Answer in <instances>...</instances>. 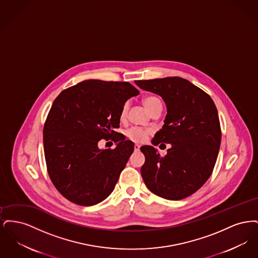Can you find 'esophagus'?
<instances>
[{
    "instance_id": "obj_1",
    "label": "esophagus",
    "mask_w": 258,
    "mask_h": 258,
    "mask_svg": "<svg viewBox=\"0 0 258 258\" xmlns=\"http://www.w3.org/2000/svg\"><path fill=\"white\" fill-rule=\"evenodd\" d=\"M139 149H140V145H139V144H135V151H139Z\"/></svg>"
}]
</instances>
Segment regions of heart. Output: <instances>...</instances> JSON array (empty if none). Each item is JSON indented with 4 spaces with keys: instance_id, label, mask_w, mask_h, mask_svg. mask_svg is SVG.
<instances>
[{
    "instance_id": "b5f03b06",
    "label": "heart",
    "mask_w": 258,
    "mask_h": 258,
    "mask_svg": "<svg viewBox=\"0 0 258 258\" xmlns=\"http://www.w3.org/2000/svg\"><path fill=\"white\" fill-rule=\"evenodd\" d=\"M143 104L145 106V108L147 109L150 113H152L153 111L156 109H161V102H160V98H157L156 96H147L143 98ZM127 109H128V103H124L122 110L120 113V118L121 120H124L126 117V113H127ZM150 135V131L145 130V128H141L138 126H132L128 130L125 131V136L134 141V142H143L148 136Z\"/></svg>"
}]
</instances>
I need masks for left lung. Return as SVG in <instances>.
Wrapping results in <instances>:
<instances>
[{
  "instance_id": "1",
  "label": "left lung",
  "mask_w": 258,
  "mask_h": 258,
  "mask_svg": "<svg viewBox=\"0 0 258 258\" xmlns=\"http://www.w3.org/2000/svg\"><path fill=\"white\" fill-rule=\"evenodd\" d=\"M135 82L163 98L167 115L153 142L171 144L164 157L152 146L140 148L143 181L158 197L184 199L206 183L217 161L221 140L217 107L207 93L182 77Z\"/></svg>"
}]
</instances>
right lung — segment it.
Wrapping results in <instances>:
<instances>
[{
  "label": "right lung",
  "mask_w": 258,
  "mask_h": 258,
  "mask_svg": "<svg viewBox=\"0 0 258 258\" xmlns=\"http://www.w3.org/2000/svg\"><path fill=\"white\" fill-rule=\"evenodd\" d=\"M138 94L128 82L90 79L55 98L43 127L44 156L52 183L71 202L96 205L113 191L135 149L114 130L125 101ZM110 137L116 148L97 147Z\"/></svg>",
  "instance_id": "obj_1"
}]
</instances>
